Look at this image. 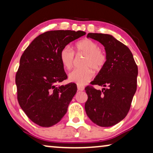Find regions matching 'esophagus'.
I'll return each instance as SVG.
<instances>
[{
  "label": "esophagus",
  "instance_id": "esophagus-1",
  "mask_svg": "<svg viewBox=\"0 0 153 153\" xmlns=\"http://www.w3.org/2000/svg\"><path fill=\"white\" fill-rule=\"evenodd\" d=\"M77 90H78V91H84V89H85V87H84L83 86H81V85H77Z\"/></svg>",
  "mask_w": 153,
  "mask_h": 153
}]
</instances>
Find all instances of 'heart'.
I'll list each match as a JSON object with an SVG mask.
<instances>
[{
  "instance_id": "b5f03b06",
  "label": "heart",
  "mask_w": 153,
  "mask_h": 153,
  "mask_svg": "<svg viewBox=\"0 0 153 153\" xmlns=\"http://www.w3.org/2000/svg\"><path fill=\"white\" fill-rule=\"evenodd\" d=\"M77 53L85 55L82 62V68H76L68 75L70 82L76 83L78 85H84L89 82L93 77V71H100L107 63V55L100 50L97 43L89 39L82 40L76 44ZM59 59L63 67L70 70L74 66L75 54L69 46H66L60 51Z\"/></svg>"
}]
</instances>
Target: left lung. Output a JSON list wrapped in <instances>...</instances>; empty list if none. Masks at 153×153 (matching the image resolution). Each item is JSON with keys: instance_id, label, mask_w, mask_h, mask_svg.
I'll list each match as a JSON object with an SVG mask.
<instances>
[{"instance_id": "1", "label": "left lung", "mask_w": 153, "mask_h": 153, "mask_svg": "<svg viewBox=\"0 0 153 153\" xmlns=\"http://www.w3.org/2000/svg\"><path fill=\"white\" fill-rule=\"evenodd\" d=\"M87 37L98 41L105 47L107 60L92 85L85 87L88 99L86 113L92 122L101 127L117 124L128 114L137 90L138 67L128 47L110 34L89 33Z\"/></svg>"}]
</instances>
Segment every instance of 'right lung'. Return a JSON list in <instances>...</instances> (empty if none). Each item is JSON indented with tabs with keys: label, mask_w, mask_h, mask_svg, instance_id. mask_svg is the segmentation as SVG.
I'll return each instance as SVG.
<instances>
[{
	"label": "right lung",
	"mask_w": 153,
	"mask_h": 153,
	"mask_svg": "<svg viewBox=\"0 0 153 153\" xmlns=\"http://www.w3.org/2000/svg\"><path fill=\"white\" fill-rule=\"evenodd\" d=\"M85 32L48 31L25 49L16 74L17 99L27 117L48 128L59 122L77 92L75 83L58 86L67 78L59 59L62 48L85 35Z\"/></svg>",
	"instance_id": "1"
}]
</instances>
